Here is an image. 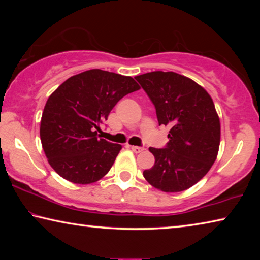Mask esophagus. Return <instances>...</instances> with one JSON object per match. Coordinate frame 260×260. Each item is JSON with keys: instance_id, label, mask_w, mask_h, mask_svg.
Wrapping results in <instances>:
<instances>
[{"instance_id": "esophagus-1", "label": "esophagus", "mask_w": 260, "mask_h": 260, "mask_svg": "<svg viewBox=\"0 0 260 260\" xmlns=\"http://www.w3.org/2000/svg\"><path fill=\"white\" fill-rule=\"evenodd\" d=\"M131 149H132V150H133L135 153H139V152H141V151H143V150H144V148H142V147H138V146H132V147H131Z\"/></svg>"}]
</instances>
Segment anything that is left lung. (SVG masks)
Returning <instances> with one entry per match:
<instances>
[{
  "label": "left lung",
  "instance_id": "8db88e82",
  "mask_svg": "<svg viewBox=\"0 0 260 260\" xmlns=\"http://www.w3.org/2000/svg\"><path fill=\"white\" fill-rule=\"evenodd\" d=\"M156 108L158 124L170 127L162 149L149 148L155 165L143 177L157 189L179 192L192 187L217 159L220 120L203 87L175 72L155 71L135 77Z\"/></svg>",
  "mask_w": 260,
  "mask_h": 260
}]
</instances>
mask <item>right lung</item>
I'll list each match as a JSON object with an SVG mask.
<instances>
[{
    "instance_id": "obj_1",
    "label": "right lung",
    "mask_w": 260,
    "mask_h": 260,
    "mask_svg": "<svg viewBox=\"0 0 260 260\" xmlns=\"http://www.w3.org/2000/svg\"><path fill=\"white\" fill-rule=\"evenodd\" d=\"M139 89L132 77L99 69L69 78L57 88L40 125L42 148L57 174L88 184L109 172L121 146L99 139L98 131L118 101Z\"/></svg>"
}]
</instances>
